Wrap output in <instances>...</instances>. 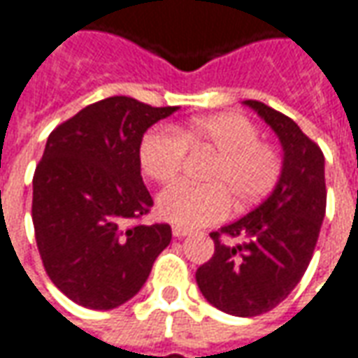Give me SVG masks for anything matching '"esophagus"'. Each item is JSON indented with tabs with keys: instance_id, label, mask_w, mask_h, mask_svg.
Listing matches in <instances>:
<instances>
[{
	"instance_id": "34e87169",
	"label": "esophagus",
	"mask_w": 358,
	"mask_h": 358,
	"mask_svg": "<svg viewBox=\"0 0 358 358\" xmlns=\"http://www.w3.org/2000/svg\"><path fill=\"white\" fill-rule=\"evenodd\" d=\"M172 234H174V238H186V236L190 234V229L178 228V226H174V228H172Z\"/></svg>"
}]
</instances>
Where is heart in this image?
Returning <instances> with one entry per match:
<instances>
[{
	"instance_id": "obj_1",
	"label": "heart",
	"mask_w": 358,
	"mask_h": 358,
	"mask_svg": "<svg viewBox=\"0 0 358 358\" xmlns=\"http://www.w3.org/2000/svg\"><path fill=\"white\" fill-rule=\"evenodd\" d=\"M186 148L216 155L208 170L214 186L174 184L158 196V216L178 228L220 222L228 216L229 196L240 206L262 200L281 174L275 148L259 142L257 127L236 113L194 118L178 130H148L138 148L142 172L158 184L172 182L182 170Z\"/></svg>"
}]
</instances>
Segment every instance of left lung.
I'll return each instance as SVG.
<instances>
[{"label": "left lung", "instance_id": "1", "mask_svg": "<svg viewBox=\"0 0 358 358\" xmlns=\"http://www.w3.org/2000/svg\"><path fill=\"white\" fill-rule=\"evenodd\" d=\"M275 132L283 158L271 194L240 220L210 234L216 252L198 267V287L216 309L255 317L278 307L301 281L325 217V156L303 130L278 110L243 101ZM222 233L238 237L231 246Z\"/></svg>", "mask_w": 358, "mask_h": 358}]
</instances>
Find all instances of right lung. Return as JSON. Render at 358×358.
Masks as SVG:
<instances>
[{
	"mask_svg": "<svg viewBox=\"0 0 358 358\" xmlns=\"http://www.w3.org/2000/svg\"><path fill=\"white\" fill-rule=\"evenodd\" d=\"M178 106L108 96L47 138L33 176V226L45 271L71 301L115 309L132 299L172 240L168 224L124 228L152 198L141 176L144 132Z\"/></svg>",
	"mask_w": 358,
	"mask_h": 358,
	"instance_id": "right-lung-1",
	"label": "right lung"
}]
</instances>
